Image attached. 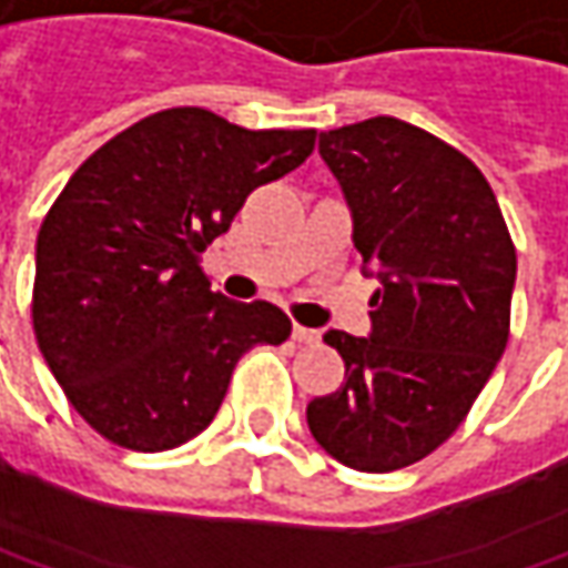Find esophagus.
<instances>
[{
    "label": "esophagus",
    "mask_w": 568,
    "mask_h": 568,
    "mask_svg": "<svg viewBox=\"0 0 568 568\" xmlns=\"http://www.w3.org/2000/svg\"><path fill=\"white\" fill-rule=\"evenodd\" d=\"M292 337H295V341H298V344H318V332H315V328H302V325H295V328H292Z\"/></svg>",
    "instance_id": "1"
}]
</instances>
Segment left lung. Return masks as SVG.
I'll list each match as a JSON object with an SVG mask.
<instances>
[{
    "label": "left lung",
    "instance_id": "left-lung-1",
    "mask_svg": "<svg viewBox=\"0 0 568 568\" xmlns=\"http://www.w3.org/2000/svg\"><path fill=\"white\" fill-rule=\"evenodd\" d=\"M354 246L377 270L371 335L328 332L344 384L305 409L315 442L354 471H396L468 416L510 335L517 250L478 165L413 123L374 116L322 132Z\"/></svg>",
    "mask_w": 568,
    "mask_h": 568
}]
</instances>
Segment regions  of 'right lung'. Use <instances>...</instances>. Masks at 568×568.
Instances as JSON below:
<instances>
[{
  "label": "right lung",
  "mask_w": 568,
  "mask_h": 568,
  "mask_svg": "<svg viewBox=\"0 0 568 568\" xmlns=\"http://www.w3.org/2000/svg\"><path fill=\"white\" fill-rule=\"evenodd\" d=\"M312 149L315 130H243L175 106L113 135L64 184L38 231L31 322L100 436L175 448L211 426L250 347L292 335L283 308L211 292L201 253L250 191Z\"/></svg>",
  "instance_id": "1"
}]
</instances>
